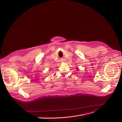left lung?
Here are the masks:
<instances>
[{
	"instance_id": "1",
	"label": "left lung",
	"mask_w": 122,
	"mask_h": 122,
	"mask_svg": "<svg viewBox=\"0 0 122 122\" xmlns=\"http://www.w3.org/2000/svg\"><path fill=\"white\" fill-rule=\"evenodd\" d=\"M79 69V68H77V69Z\"/></svg>"
}]
</instances>
